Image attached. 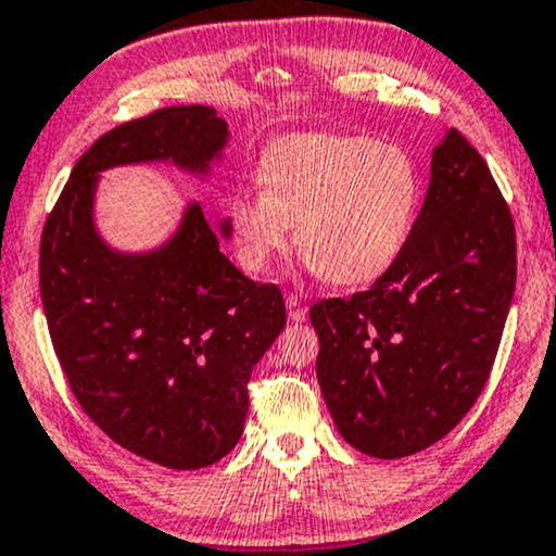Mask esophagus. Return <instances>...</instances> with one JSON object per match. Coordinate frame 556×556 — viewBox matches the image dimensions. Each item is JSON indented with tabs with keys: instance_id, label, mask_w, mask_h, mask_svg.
I'll list each match as a JSON object with an SVG mask.
<instances>
[{
	"instance_id": "1",
	"label": "esophagus",
	"mask_w": 556,
	"mask_h": 556,
	"mask_svg": "<svg viewBox=\"0 0 556 556\" xmlns=\"http://www.w3.org/2000/svg\"><path fill=\"white\" fill-rule=\"evenodd\" d=\"M286 308H288V319H291V321H304L306 319V308L301 306L299 295H295V293L286 295Z\"/></svg>"
}]
</instances>
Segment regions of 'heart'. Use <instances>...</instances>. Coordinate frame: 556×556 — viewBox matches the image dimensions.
Wrapping results in <instances>:
<instances>
[{"instance_id": "1", "label": "heart", "mask_w": 556, "mask_h": 556, "mask_svg": "<svg viewBox=\"0 0 556 556\" xmlns=\"http://www.w3.org/2000/svg\"><path fill=\"white\" fill-rule=\"evenodd\" d=\"M261 191L227 201L237 255L265 273L291 242L331 283L357 286L391 268L414 227L421 176L406 148L357 135L301 132L273 142L257 165Z\"/></svg>"}]
</instances>
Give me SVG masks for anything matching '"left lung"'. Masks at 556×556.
I'll return each instance as SVG.
<instances>
[{
  "label": "left lung",
  "instance_id": "left-lung-1",
  "mask_svg": "<svg viewBox=\"0 0 556 556\" xmlns=\"http://www.w3.org/2000/svg\"><path fill=\"white\" fill-rule=\"evenodd\" d=\"M514 288V216L482 155L450 129L395 263L370 291L308 312L344 442L399 459L450 434L488 383Z\"/></svg>",
  "mask_w": 556,
  "mask_h": 556
}]
</instances>
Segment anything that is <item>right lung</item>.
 I'll use <instances>...</instances> for the list:
<instances>
[{"label":"right lung","instance_id":"right-lung-1","mask_svg":"<svg viewBox=\"0 0 556 556\" xmlns=\"http://www.w3.org/2000/svg\"><path fill=\"white\" fill-rule=\"evenodd\" d=\"M227 137L201 104L125 122L78 157L42 227V308L71 391L112 442L170 470L214 465L240 442L250 372L283 329V295L227 261L199 204L163 248L114 252L93 227V189L127 163L206 173Z\"/></svg>","mask_w":556,"mask_h":556}]
</instances>
